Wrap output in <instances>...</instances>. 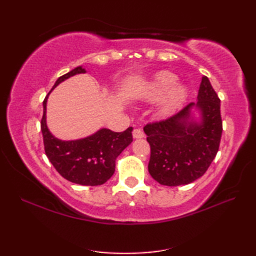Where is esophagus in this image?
<instances>
[{"mask_svg": "<svg viewBox=\"0 0 256 256\" xmlns=\"http://www.w3.org/2000/svg\"><path fill=\"white\" fill-rule=\"evenodd\" d=\"M144 132L140 128H134L133 130V138H144Z\"/></svg>", "mask_w": 256, "mask_h": 256, "instance_id": "34e87169", "label": "esophagus"}]
</instances>
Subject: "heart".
I'll return each mask as SVG.
<instances>
[{
    "mask_svg": "<svg viewBox=\"0 0 256 256\" xmlns=\"http://www.w3.org/2000/svg\"><path fill=\"white\" fill-rule=\"evenodd\" d=\"M177 84V77L170 72H162L156 76L155 79L148 84L145 91V96L150 100H158L160 98L165 96L172 90L174 86ZM184 96H186V89L179 86L172 92L170 100L162 108L164 112H168L176 108L180 103Z\"/></svg>",
    "mask_w": 256,
    "mask_h": 256,
    "instance_id": "obj_1",
    "label": "heart"
}]
</instances>
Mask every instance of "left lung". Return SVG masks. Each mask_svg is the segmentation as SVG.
<instances>
[{"instance_id": "8db88e82", "label": "left lung", "mask_w": 256, "mask_h": 256, "mask_svg": "<svg viewBox=\"0 0 256 256\" xmlns=\"http://www.w3.org/2000/svg\"><path fill=\"white\" fill-rule=\"evenodd\" d=\"M197 98V103H189L175 116L144 126L150 146L148 172L164 186H180L200 178L219 150L220 99L206 76ZM194 106L202 112L201 124L191 121L190 111Z\"/></svg>"}]
</instances>
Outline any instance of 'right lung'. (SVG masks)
<instances>
[{
  "label": "right lung",
  "mask_w": 256,
  "mask_h": 256,
  "mask_svg": "<svg viewBox=\"0 0 256 256\" xmlns=\"http://www.w3.org/2000/svg\"><path fill=\"white\" fill-rule=\"evenodd\" d=\"M84 72L86 70L82 67L72 69V72L59 77L52 89L72 76ZM50 94L42 102L44 112L40 121L44 148L48 160L56 170L69 182L84 186H98L104 184L116 170V157L132 143L133 128H128L123 132H113L111 130L102 128L82 140H58L52 136L46 125V103Z\"/></svg>",
  "instance_id": "add662e5"
}]
</instances>
